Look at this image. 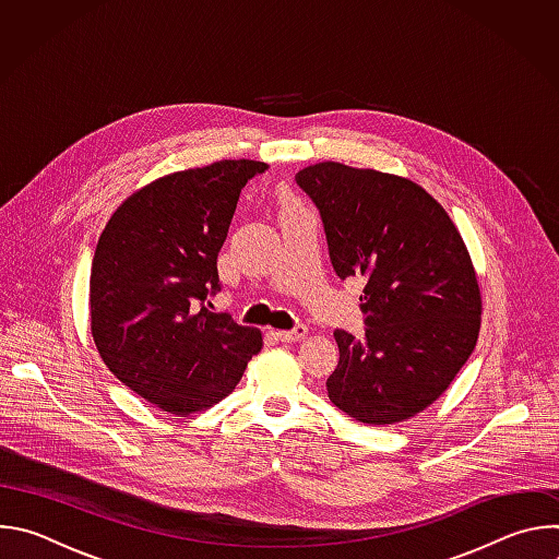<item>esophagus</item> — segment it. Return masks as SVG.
I'll use <instances>...</instances> for the list:
<instances>
[{
    "label": "esophagus",
    "mask_w": 559,
    "mask_h": 559,
    "mask_svg": "<svg viewBox=\"0 0 559 559\" xmlns=\"http://www.w3.org/2000/svg\"><path fill=\"white\" fill-rule=\"evenodd\" d=\"M305 334H307V328H305V325H296L294 330H281V332H276V338H278L281 343H296V341L305 338Z\"/></svg>",
    "instance_id": "1"
}]
</instances>
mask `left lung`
Segmentation results:
<instances>
[{"label":"left lung","mask_w":559,"mask_h":559,"mask_svg":"<svg viewBox=\"0 0 559 559\" xmlns=\"http://www.w3.org/2000/svg\"><path fill=\"white\" fill-rule=\"evenodd\" d=\"M296 183L321 210L336 274L367 281L365 336L334 332L330 401L373 427L418 416L480 336L483 294L455 223L423 186L371 168L323 162Z\"/></svg>","instance_id":"obj_1"}]
</instances>
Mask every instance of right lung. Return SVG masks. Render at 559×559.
<instances>
[{"label":"right lung","mask_w":559,"mask_h":559,"mask_svg":"<svg viewBox=\"0 0 559 559\" xmlns=\"http://www.w3.org/2000/svg\"><path fill=\"white\" fill-rule=\"evenodd\" d=\"M267 164L225 158L158 177L106 223L91 270V332L106 367L162 412L221 403L263 334L205 307L246 183Z\"/></svg>","instance_id":"1"}]
</instances>
